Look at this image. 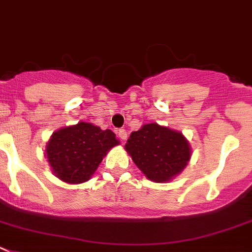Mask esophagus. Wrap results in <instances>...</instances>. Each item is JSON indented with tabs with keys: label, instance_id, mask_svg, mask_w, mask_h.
Listing matches in <instances>:
<instances>
[{
	"label": "esophagus",
	"instance_id": "obj_1",
	"mask_svg": "<svg viewBox=\"0 0 252 252\" xmlns=\"http://www.w3.org/2000/svg\"><path fill=\"white\" fill-rule=\"evenodd\" d=\"M118 137L121 138L122 140H126V129H119V130H118Z\"/></svg>",
	"mask_w": 252,
	"mask_h": 252
}]
</instances>
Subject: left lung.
<instances>
[{
  "label": "left lung",
  "instance_id": "8db88e82",
  "mask_svg": "<svg viewBox=\"0 0 252 252\" xmlns=\"http://www.w3.org/2000/svg\"><path fill=\"white\" fill-rule=\"evenodd\" d=\"M124 148L147 179L154 183L173 180L191 158V147L183 133L158 123L131 131Z\"/></svg>",
  "mask_w": 252,
  "mask_h": 252
}]
</instances>
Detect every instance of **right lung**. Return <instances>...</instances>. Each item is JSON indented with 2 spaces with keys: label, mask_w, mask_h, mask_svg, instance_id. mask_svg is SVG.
<instances>
[{
  "label": "right lung",
  "mask_w": 252,
  "mask_h": 252,
  "mask_svg": "<svg viewBox=\"0 0 252 252\" xmlns=\"http://www.w3.org/2000/svg\"><path fill=\"white\" fill-rule=\"evenodd\" d=\"M109 129L87 122L64 126L52 134L44 157L58 179L67 184L88 182L107 153L119 144Z\"/></svg>",
  "instance_id": "right-lung-1"
}]
</instances>
